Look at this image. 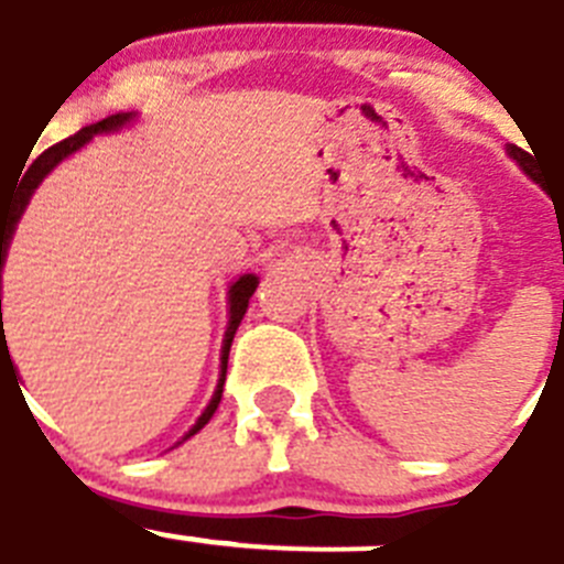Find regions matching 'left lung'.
Masks as SVG:
<instances>
[{"label":"left lung","mask_w":564,"mask_h":564,"mask_svg":"<svg viewBox=\"0 0 564 564\" xmlns=\"http://www.w3.org/2000/svg\"><path fill=\"white\" fill-rule=\"evenodd\" d=\"M508 155H511V159L517 161V164L522 166V170H525V173L531 175L533 181H536V173H533V164H536V161H533L531 153H525V150H522V147H517V144H508Z\"/></svg>","instance_id":"1"}]
</instances>
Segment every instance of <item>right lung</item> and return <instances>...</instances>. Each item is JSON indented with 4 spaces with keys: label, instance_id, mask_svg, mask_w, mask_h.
<instances>
[{
    "label": "right lung",
    "instance_id": "right-lung-1",
    "mask_svg": "<svg viewBox=\"0 0 564 564\" xmlns=\"http://www.w3.org/2000/svg\"><path fill=\"white\" fill-rule=\"evenodd\" d=\"M133 119V112H116V116H107V119L96 121V124L90 127H82L78 133H73L70 139L58 141V144L47 147L45 153L39 155L36 161H33L28 170H24L22 181H19L17 187V195H13V204L8 209L0 207V292H2V267H4V254H8V247H11V238H13V229H17L19 218H22L24 207H28V200H31L33 189L42 184V178H45L47 173H51L53 166L58 164V161H65L67 155H73L76 150H82V147L87 144V141L93 139V135L99 133H112V130H119V127H124L127 121ZM254 286H258V278L254 275H241L238 281L229 286V326H227V335H224V346H221V380H218V389H215L213 400H209V405L204 409V414L198 417V423L189 429L187 437H193V434H198L204 425L213 420L215 409H218V403H221V391H224V380H227V360H229V346H232V337L235 332H238V326H241L243 315H247V306H249V297H252ZM0 323H2V301H0ZM8 355V340H4V329H2V337H0V357ZM8 360H11V355H8ZM184 437V440H187ZM181 440V443H184Z\"/></svg>",
    "mask_w": 564,
    "mask_h": 564
}]
</instances>
